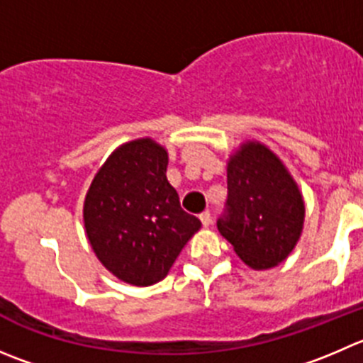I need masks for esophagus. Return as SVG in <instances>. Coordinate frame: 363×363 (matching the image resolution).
<instances>
[{
	"label": "esophagus",
	"instance_id": "34e87169",
	"mask_svg": "<svg viewBox=\"0 0 363 363\" xmlns=\"http://www.w3.org/2000/svg\"><path fill=\"white\" fill-rule=\"evenodd\" d=\"M199 219H201L203 226H210V223H212V213L208 210H205V212L199 213Z\"/></svg>",
	"mask_w": 363,
	"mask_h": 363
}]
</instances>
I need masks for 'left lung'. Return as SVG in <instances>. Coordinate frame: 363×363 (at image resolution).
<instances>
[{
  "mask_svg": "<svg viewBox=\"0 0 363 363\" xmlns=\"http://www.w3.org/2000/svg\"><path fill=\"white\" fill-rule=\"evenodd\" d=\"M305 201L278 157L260 143H244L228 162V198L217 230L251 269L281 264L298 244Z\"/></svg>",
  "mask_w": 363,
  "mask_h": 363,
  "instance_id": "8db88e82",
  "label": "left lung"
}]
</instances>
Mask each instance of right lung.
I'll use <instances>...</instances> for the list:
<instances>
[{"mask_svg":"<svg viewBox=\"0 0 363 363\" xmlns=\"http://www.w3.org/2000/svg\"><path fill=\"white\" fill-rule=\"evenodd\" d=\"M167 151L153 139L117 147L92 179L84 203L89 242L123 281L147 287L167 276L201 220L179 206L167 182Z\"/></svg>","mask_w":363,"mask_h":363,"instance_id":"1","label":"right lung"}]
</instances>
